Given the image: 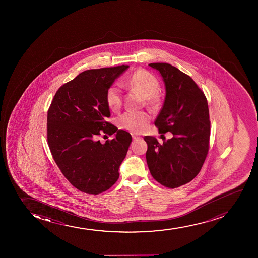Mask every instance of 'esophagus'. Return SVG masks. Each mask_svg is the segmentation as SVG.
<instances>
[{
	"label": "esophagus",
	"mask_w": 258,
	"mask_h": 258,
	"mask_svg": "<svg viewBox=\"0 0 258 258\" xmlns=\"http://www.w3.org/2000/svg\"><path fill=\"white\" fill-rule=\"evenodd\" d=\"M132 137H133V140H139V139H140V136H138V135H135V134H132Z\"/></svg>",
	"instance_id": "esophagus-1"
}]
</instances>
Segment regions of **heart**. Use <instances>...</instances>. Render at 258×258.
<instances>
[{
	"instance_id": "b5f03b06",
	"label": "heart",
	"mask_w": 258,
	"mask_h": 258,
	"mask_svg": "<svg viewBox=\"0 0 258 258\" xmlns=\"http://www.w3.org/2000/svg\"><path fill=\"white\" fill-rule=\"evenodd\" d=\"M125 85L145 97L148 107L155 109L160 106L162 99L158 93L160 84L157 77L148 71L141 69L134 71L128 78ZM106 102L113 111H118L121 107L122 91L117 84H113L107 89ZM150 119L151 117L145 112H126L117 118V124L122 129L132 133H141L147 126Z\"/></svg>"
}]
</instances>
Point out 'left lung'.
<instances>
[{"instance_id": "left-lung-1", "label": "left lung", "mask_w": 258, "mask_h": 258, "mask_svg": "<svg viewBox=\"0 0 258 258\" xmlns=\"http://www.w3.org/2000/svg\"><path fill=\"white\" fill-rule=\"evenodd\" d=\"M149 66L160 72L165 83L166 97L155 120L159 133L170 132L173 138L163 144L145 136L146 161L152 177L169 188L192 181L208 156L210 119L204 92L188 75L166 62Z\"/></svg>"}]
</instances>
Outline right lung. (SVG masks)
Returning <instances> with one entry per match:
<instances>
[{
    "label": "right lung",
    "instance_id": "right-lung-1",
    "mask_svg": "<svg viewBox=\"0 0 258 258\" xmlns=\"http://www.w3.org/2000/svg\"><path fill=\"white\" fill-rule=\"evenodd\" d=\"M128 67L83 71L57 89L48 109L47 142L54 161L71 185L85 194L99 195L115 183L132 142L129 133L107 121L106 102L107 89ZM114 132L113 140H97Z\"/></svg>",
    "mask_w": 258,
    "mask_h": 258
}]
</instances>
